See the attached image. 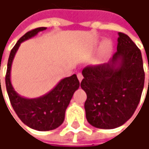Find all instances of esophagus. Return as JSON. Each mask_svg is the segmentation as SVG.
Here are the masks:
<instances>
[{
	"mask_svg": "<svg viewBox=\"0 0 149 149\" xmlns=\"http://www.w3.org/2000/svg\"><path fill=\"white\" fill-rule=\"evenodd\" d=\"M77 77H78V79L79 80V82H81L82 81V79H83V74H81V73H78L77 74Z\"/></svg>",
	"mask_w": 149,
	"mask_h": 149,
	"instance_id": "obj_1",
	"label": "esophagus"
}]
</instances>
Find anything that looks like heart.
Instances as JSON below:
<instances>
[{"instance_id": "obj_1", "label": "heart", "mask_w": 149, "mask_h": 149, "mask_svg": "<svg viewBox=\"0 0 149 149\" xmlns=\"http://www.w3.org/2000/svg\"><path fill=\"white\" fill-rule=\"evenodd\" d=\"M112 48H113V45H112L111 41L106 40L105 42L104 43V45H103L104 52L105 54H108V53H109V52L111 51Z\"/></svg>"}]
</instances>
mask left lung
Returning a JSON list of instances; mask_svg holds the SVG:
<instances>
[{
  "mask_svg": "<svg viewBox=\"0 0 149 149\" xmlns=\"http://www.w3.org/2000/svg\"><path fill=\"white\" fill-rule=\"evenodd\" d=\"M81 88L87 95L86 118L103 129L118 128L136 110L144 85L140 49L130 38L118 32L117 51L108 63L85 67Z\"/></svg>",
  "mask_w": 149,
  "mask_h": 149,
  "instance_id": "8db88e82",
  "label": "left lung"
}]
</instances>
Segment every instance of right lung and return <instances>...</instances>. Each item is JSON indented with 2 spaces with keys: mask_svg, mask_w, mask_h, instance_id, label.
<instances>
[{
  "mask_svg": "<svg viewBox=\"0 0 149 149\" xmlns=\"http://www.w3.org/2000/svg\"><path fill=\"white\" fill-rule=\"evenodd\" d=\"M46 27H39L26 33L11 49L7 63L6 86L10 104L20 119L28 127L38 131L53 130L60 126L65 119L67 107L75 90L79 87L76 74L61 79L54 89L43 96L27 99L15 91L10 82V70L20 44L36 36ZM1 81V80H0Z\"/></svg>",
  "mask_w": 149,
  "mask_h": 149,
  "instance_id": "add662e5",
  "label": "right lung"
}]
</instances>
